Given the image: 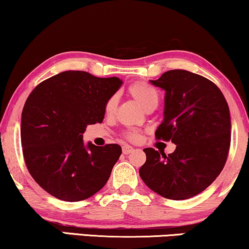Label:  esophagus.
Segmentation results:
<instances>
[{"label": "esophagus", "instance_id": "esophagus-1", "mask_svg": "<svg viewBox=\"0 0 249 249\" xmlns=\"http://www.w3.org/2000/svg\"><path fill=\"white\" fill-rule=\"evenodd\" d=\"M134 148L133 146H130V145H124L122 146V152L124 153V155H129L130 152H133L134 151Z\"/></svg>", "mask_w": 249, "mask_h": 249}]
</instances>
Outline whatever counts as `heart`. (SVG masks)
Listing matches in <instances>:
<instances>
[{
	"label": "heart",
	"instance_id": "heart-1",
	"mask_svg": "<svg viewBox=\"0 0 249 249\" xmlns=\"http://www.w3.org/2000/svg\"><path fill=\"white\" fill-rule=\"evenodd\" d=\"M128 93L130 94V97L139 104L140 107L142 109L146 110L149 109H155L158 105L159 96L158 92L155 88L148 84L145 82H137L135 84L128 89ZM116 97L113 96L107 100L105 105V114L106 115H112L114 113L116 108ZM128 140L130 141H137L140 139V134L135 130H130L125 134Z\"/></svg>",
	"mask_w": 249,
	"mask_h": 249
}]
</instances>
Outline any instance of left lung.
Segmentation results:
<instances>
[{
	"label": "left lung",
	"mask_w": 249,
	"mask_h": 249,
	"mask_svg": "<svg viewBox=\"0 0 249 249\" xmlns=\"http://www.w3.org/2000/svg\"><path fill=\"white\" fill-rule=\"evenodd\" d=\"M155 87L165 91L164 120L157 140L171 141L166 156L152 148L140 176L146 186L170 199H187L208 188L222 172L231 143L229 105L216 84L187 70H168Z\"/></svg>",
	"instance_id": "8db88e82"
}]
</instances>
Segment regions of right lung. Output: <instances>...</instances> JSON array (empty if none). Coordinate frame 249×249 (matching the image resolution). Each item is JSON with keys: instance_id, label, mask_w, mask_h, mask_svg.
Masks as SVG:
<instances>
[{"instance_id": "1", "label": "right lung", "mask_w": 249, "mask_h": 249, "mask_svg": "<svg viewBox=\"0 0 249 249\" xmlns=\"http://www.w3.org/2000/svg\"><path fill=\"white\" fill-rule=\"evenodd\" d=\"M122 85L118 77L100 78L68 70L41 82L21 112L23 155L36 182L54 197L87 199L106 185L121 146L84 144L89 124H101L105 105Z\"/></svg>"}]
</instances>
